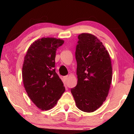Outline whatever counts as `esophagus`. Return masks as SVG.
Returning <instances> with one entry per match:
<instances>
[{
    "mask_svg": "<svg viewBox=\"0 0 134 134\" xmlns=\"http://www.w3.org/2000/svg\"><path fill=\"white\" fill-rule=\"evenodd\" d=\"M68 76H64V77H63V80H64V82L66 81V80H68Z\"/></svg>",
    "mask_w": 134,
    "mask_h": 134,
    "instance_id": "esophagus-1",
    "label": "esophagus"
}]
</instances>
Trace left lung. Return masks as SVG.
Returning <instances> with one entry per match:
<instances>
[{"mask_svg":"<svg viewBox=\"0 0 134 134\" xmlns=\"http://www.w3.org/2000/svg\"><path fill=\"white\" fill-rule=\"evenodd\" d=\"M76 49L77 84L71 89L77 107L93 112L102 105L109 94L112 68L108 51L93 35L78 36Z\"/></svg>","mask_w":134,"mask_h":134,"instance_id":"obj_1","label":"left lung"}]
</instances>
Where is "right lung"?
<instances>
[{"label":"right lung","mask_w":134,"mask_h":134,"mask_svg":"<svg viewBox=\"0 0 134 134\" xmlns=\"http://www.w3.org/2000/svg\"><path fill=\"white\" fill-rule=\"evenodd\" d=\"M63 43V40L55 38L38 39L30 45L24 57L22 75L25 91L43 110L54 107L65 91L55 69L56 51Z\"/></svg>","instance_id":"right-lung-1"}]
</instances>
